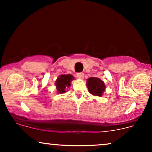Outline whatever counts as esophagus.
<instances>
[{
  "instance_id": "obj_1",
  "label": "esophagus",
  "mask_w": 152,
  "mask_h": 152,
  "mask_svg": "<svg viewBox=\"0 0 152 152\" xmlns=\"http://www.w3.org/2000/svg\"><path fill=\"white\" fill-rule=\"evenodd\" d=\"M76 76H77V77L78 78H80V79H82V78H83L84 74H83V73H77V74H76Z\"/></svg>"
}]
</instances>
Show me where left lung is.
I'll return each instance as SVG.
<instances>
[{"label":"left lung","instance_id":"left-lung-1","mask_svg":"<svg viewBox=\"0 0 152 152\" xmlns=\"http://www.w3.org/2000/svg\"><path fill=\"white\" fill-rule=\"evenodd\" d=\"M87 87L91 94L99 96H102L106 88L104 82L96 77H91L87 80Z\"/></svg>","mask_w":152,"mask_h":152}]
</instances>
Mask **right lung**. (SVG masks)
<instances>
[{
    "label": "right lung",
    "mask_w": 152,
    "mask_h": 152,
    "mask_svg": "<svg viewBox=\"0 0 152 152\" xmlns=\"http://www.w3.org/2000/svg\"><path fill=\"white\" fill-rule=\"evenodd\" d=\"M74 76L72 75H61L56 81V89L59 94H64L66 92V87L70 86L71 81H72Z\"/></svg>",
    "instance_id": "obj_1"
}]
</instances>
